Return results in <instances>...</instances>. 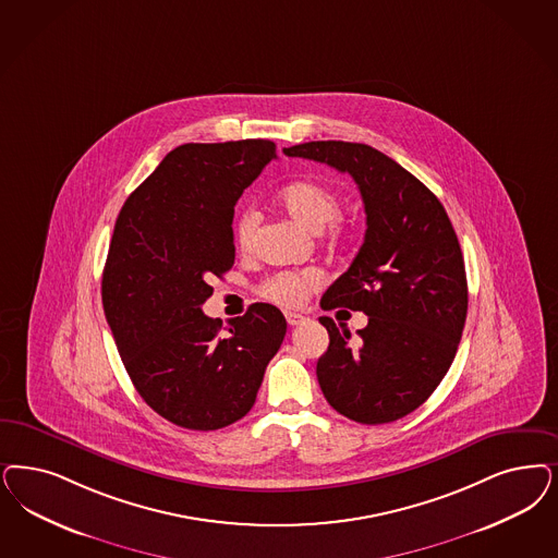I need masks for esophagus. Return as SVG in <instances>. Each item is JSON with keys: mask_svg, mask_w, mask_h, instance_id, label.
<instances>
[{"mask_svg": "<svg viewBox=\"0 0 558 558\" xmlns=\"http://www.w3.org/2000/svg\"><path fill=\"white\" fill-rule=\"evenodd\" d=\"M287 315V322H289V326H303L305 322H307V317L305 315H301V313H292V311H287L284 313Z\"/></svg>", "mask_w": 558, "mask_h": 558, "instance_id": "1", "label": "esophagus"}]
</instances>
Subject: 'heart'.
Listing matches in <instances>:
<instances>
[{
  "label": "heart",
  "instance_id": "obj_1",
  "mask_svg": "<svg viewBox=\"0 0 558 558\" xmlns=\"http://www.w3.org/2000/svg\"><path fill=\"white\" fill-rule=\"evenodd\" d=\"M280 204L305 229L319 232L329 247H342L350 239V227L340 218V195L317 181H294L280 195ZM259 227V211L245 208L234 220V241L241 251H250ZM324 284L322 271L315 268L282 269L271 274L259 287V294L280 307H299Z\"/></svg>",
  "mask_w": 558,
  "mask_h": 558
}]
</instances>
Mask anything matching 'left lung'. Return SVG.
<instances>
[{
    "mask_svg": "<svg viewBox=\"0 0 558 558\" xmlns=\"http://www.w3.org/2000/svg\"><path fill=\"white\" fill-rule=\"evenodd\" d=\"M287 156L326 162L359 185L365 243L326 290L322 308L363 311L356 338L331 317L317 361L329 405L350 421L393 423L414 412L456 359L468 313L458 234L437 195L384 153L354 142H307Z\"/></svg>",
    "mask_w": 558,
    "mask_h": 558,
    "instance_id": "8db88e82",
    "label": "left lung"
}]
</instances>
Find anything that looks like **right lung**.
I'll list each match as a JSON object with an SVG mask.
<instances>
[{"label":"right lung","mask_w":558,"mask_h":558,"mask_svg":"<svg viewBox=\"0 0 558 558\" xmlns=\"http://www.w3.org/2000/svg\"><path fill=\"white\" fill-rule=\"evenodd\" d=\"M276 158L269 140L183 144L123 204L102 307L142 400L169 423L216 430L243 418L284 340L280 308L204 315L211 276L234 264V204Z\"/></svg>","instance_id":"1"}]
</instances>
